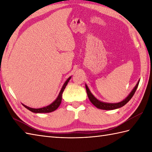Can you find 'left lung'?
Segmentation results:
<instances>
[{"label": "left lung", "instance_id": "1", "mask_svg": "<svg viewBox=\"0 0 152 152\" xmlns=\"http://www.w3.org/2000/svg\"><path fill=\"white\" fill-rule=\"evenodd\" d=\"M138 83H139V81H138L136 86L134 87V88L133 89V91L130 93V94L126 98L125 100H124L123 101H121L120 102H118V103H106V102H103L100 101H99V100L96 99L95 96L92 95V93L90 92L88 87L87 86V85H86V91H87V94H88L89 101H91V102L93 105L95 106L97 108L108 110H114V109L121 108V107H122V106H124L125 104H127V103L130 101L131 99L133 97V96L134 95V93H135V91H136V90L138 88Z\"/></svg>", "mask_w": 152, "mask_h": 152}]
</instances>
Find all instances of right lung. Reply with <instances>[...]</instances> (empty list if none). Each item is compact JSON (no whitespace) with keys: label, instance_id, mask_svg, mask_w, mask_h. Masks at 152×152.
Listing matches in <instances>:
<instances>
[{"label":"right lung","instance_id":"obj_1","mask_svg":"<svg viewBox=\"0 0 152 152\" xmlns=\"http://www.w3.org/2000/svg\"><path fill=\"white\" fill-rule=\"evenodd\" d=\"M70 78H71V77H69V78L66 80V81L65 82V83H64L63 88H62V89H61L59 94V95H58L57 98L56 99V101L51 103V104H50L49 106H46V107L41 108H32L30 107H28V106H25L24 104H23V105L27 109H28V110H30V111L34 112V113H49V112H51L54 110H56L58 107H59V105L61 104V101H62V93L64 91V89H65L67 83L69 82Z\"/></svg>","mask_w":152,"mask_h":152}]
</instances>
